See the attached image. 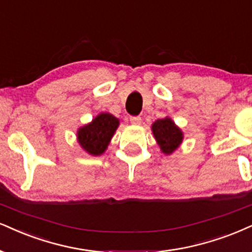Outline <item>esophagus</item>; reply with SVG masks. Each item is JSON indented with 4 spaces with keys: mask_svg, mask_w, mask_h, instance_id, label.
<instances>
[{
    "mask_svg": "<svg viewBox=\"0 0 252 252\" xmlns=\"http://www.w3.org/2000/svg\"><path fill=\"white\" fill-rule=\"evenodd\" d=\"M129 121H131V124H133V125H140L141 118L139 116H132L129 117Z\"/></svg>",
    "mask_w": 252,
    "mask_h": 252,
    "instance_id": "34e87169",
    "label": "esophagus"
}]
</instances>
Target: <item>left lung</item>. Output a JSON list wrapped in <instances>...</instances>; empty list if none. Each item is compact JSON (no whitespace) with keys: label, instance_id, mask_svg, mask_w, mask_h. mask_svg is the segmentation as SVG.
I'll list each match as a JSON object with an SVG mask.
<instances>
[{"label":"left lung","instance_id":"left-lung-1","mask_svg":"<svg viewBox=\"0 0 252 252\" xmlns=\"http://www.w3.org/2000/svg\"><path fill=\"white\" fill-rule=\"evenodd\" d=\"M152 131L164 154H170L182 141V132L169 118L157 120L152 126Z\"/></svg>","mask_w":252,"mask_h":252}]
</instances>
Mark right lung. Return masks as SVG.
Segmentation results:
<instances>
[{"instance_id":"add662e5","label":"right lung","mask_w":252,"mask_h":252,"mask_svg":"<svg viewBox=\"0 0 252 252\" xmlns=\"http://www.w3.org/2000/svg\"><path fill=\"white\" fill-rule=\"evenodd\" d=\"M119 125V120L110 113H101L91 124L78 131V141L88 153L100 155L107 148L108 142Z\"/></svg>"}]
</instances>
